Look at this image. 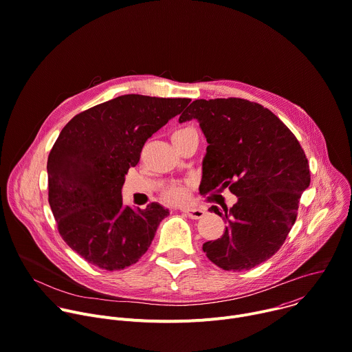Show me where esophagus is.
Wrapping results in <instances>:
<instances>
[{"label": "esophagus", "instance_id": "1", "mask_svg": "<svg viewBox=\"0 0 352 352\" xmlns=\"http://www.w3.org/2000/svg\"><path fill=\"white\" fill-rule=\"evenodd\" d=\"M182 212L185 215H188L189 218H192V219H200L206 214V211L203 208H190V207H184Z\"/></svg>", "mask_w": 352, "mask_h": 352}]
</instances>
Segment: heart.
Returning a JSON list of instances; mask_svg holds the SVG:
<instances>
[{"mask_svg":"<svg viewBox=\"0 0 352 352\" xmlns=\"http://www.w3.org/2000/svg\"><path fill=\"white\" fill-rule=\"evenodd\" d=\"M195 131L193 129L190 127H186V129H179L177 130L173 137H178V135H184V134H188V133H192ZM186 197V186L185 185H173L168 190H167V199L170 201H181Z\"/></svg>","mask_w":352,"mask_h":352,"instance_id":"1","label":"heart"}]
</instances>
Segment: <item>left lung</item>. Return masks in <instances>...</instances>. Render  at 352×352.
Masks as SVG:
<instances>
[{
  "instance_id": "1",
  "label": "left lung",
  "mask_w": 352,
  "mask_h": 352,
  "mask_svg": "<svg viewBox=\"0 0 352 352\" xmlns=\"http://www.w3.org/2000/svg\"><path fill=\"white\" fill-rule=\"evenodd\" d=\"M196 119L208 144L200 193L229 189L230 208L211 206L226 222L223 235L203 245L225 271H248L271 258L297 218L309 166L293 133L267 107L241 98L196 99L179 123Z\"/></svg>"
}]
</instances>
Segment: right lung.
<instances>
[{
    "label": "right lung",
    "instance_id": "obj_1",
    "mask_svg": "<svg viewBox=\"0 0 352 352\" xmlns=\"http://www.w3.org/2000/svg\"><path fill=\"white\" fill-rule=\"evenodd\" d=\"M190 102L129 94L96 104L63 127L48 156V200L66 245L89 264L120 271L149 249L170 211L124 206L126 175L145 142Z\"/></svg>",
    "mask_w": 352,
    "mask_h": 352
}]
</instances>
